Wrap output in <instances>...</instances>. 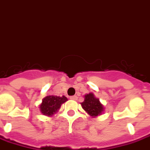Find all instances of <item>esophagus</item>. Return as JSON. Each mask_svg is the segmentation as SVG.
Masks as SVG:
<instances>
[{"label":"esophagus","instance_id":"34e87169","mask_svg":"<svg viewBox=\"0 0 150 150\" xmlns=\"http://www.w3.org/2000/svg\"><path fill=\"white\" fill-rule=\"evenodd\" d=\"M78 97L76 96H70V99H72V100H77Z\"/></svg>","mask_w":150,"mask_h":150}]
</instances>
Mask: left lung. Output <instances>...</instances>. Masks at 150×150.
I'll use <instances>...</instances> for the list:
<instances>
[{
  "mask_svg": "<svg viewBox=\"0 0 150 150\" xmlns=\"http://www.w3.org/2000/svg\"><path fill=\"white\" fill-rule=\"evenodd\" d=\"M82 109L92 117L100 115L103 111V105L92 93L85 96V100L81 103Z\"/></svg>",
  "mask_w": 150,
  "mask_h": 150,
  "instance_id": "left-lung-1",
  "label": "left lung"
}]
</instances>
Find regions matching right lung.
<instances>
[{"mask_svg":"<svg viewBox=\"0 0 150 150\" xmlns=\"http://www.w3.org/2000/svg\"><path fill=\"white\" fill-rule=\"evenodd\" d=\"M68 100L65 96H48L42 100L40 110L43 115H52L59 109L62 104Z\"/></svg>","mask_w":150,"mask_h":150,"instance_id":"obj_1","label":"right lung"}]
</instances>
